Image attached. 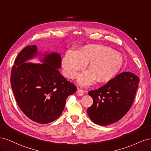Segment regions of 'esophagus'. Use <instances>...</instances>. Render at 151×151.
<instances>
[{"label": "esophagus", "mask_w": 151, "mask_h": 151, "mask_svg": "<svg viewBox=\"0 0 151 151\" xmlns=\"http://www.w3.org/2000/svg\"><path fill=\"white\" fill-rule=\"evenodd\" d=\"M84 94V91L78 89L76 91V94L78 96H83Z\"/></svg>", "instance_id": "obj_1"}]
</instances>
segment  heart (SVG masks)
I'll return each mask as SVG.
<instances>
[{"label": "heart", "mask_w": 151, "mask_h": 151, "mask_svg": "<svg viewBox=\"0 0 151 151\" xmlns=\"http://www.w3.org/2000/svg\"><path fill=\"white\" fill-rule=\"evenodd\" d=\"M88 63L91 70L81 74L77 78V83L83 86L92 84L96 79L101 83L112 80L121 70L123 58L109 47L86 45L79 52L68 50L65 53L62 60L63 73L68 78L74 79Z\"/></svg>", "instance_id": "obj_1"}]
</instances>
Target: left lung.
<instances>
[{
  "instance_id": "1",
  "label": "left lung",
  "mask_w": 151,
  "mask_h": 151,
  "mask_svg": "<svg viewBox=\"0 0 151 151\" xmlns=\"http://www.w3.org/2000/svg\"><path fill=\"white\" fill-rule=\"evenodd\" d=\"M138 76L122 72L106 84L88 93L93 104L87 113L93 123L106 126L120 120L129 110L139 88Z\"/></svg>"
}]
</instances>
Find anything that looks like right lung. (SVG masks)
Here are the masks:
<instances>
[{
	"instance_id": "add662e5",
	"label": "right lung",
	"mask_w": 151,
	"mask_h": 151,
	"mask_svg": "<svg viewBox=\"0 0 151 151\" xmlns=\"http://www.w3.org/2000/svg\"><path fill=\"white\" fill-rule=\"evenodd\" d=\"M38 58L41 63H28ZM60 55L38 51L36 45L22 49L12 67L11 84L18 106L29 119L42 124L52 122L62 113L67 98L77 88L63 77Z\"/></svg>"
}]
</instances>
